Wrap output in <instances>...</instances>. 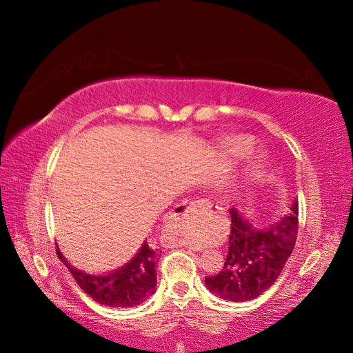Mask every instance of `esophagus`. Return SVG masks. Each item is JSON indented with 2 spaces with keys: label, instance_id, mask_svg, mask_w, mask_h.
Instances as JSON below:
<instances>
[{
  "label": "esophagus",
  "instance_id": "obj_1",
  "mask_svg": "<svg viewBox=\"0 0 353 353\" xmlns=\"http://www.w3.org/2000/svg\"><path fill=\"white\" fill-rule=\"evenodd\" d=\"M211 209V201H208L205 199H192V200H186L183 203L177 205L174 209V216H190L194 212H205Z\"/></svg>",
  "mask_w": 353,
  "mask_h": 353
}]
</instances>
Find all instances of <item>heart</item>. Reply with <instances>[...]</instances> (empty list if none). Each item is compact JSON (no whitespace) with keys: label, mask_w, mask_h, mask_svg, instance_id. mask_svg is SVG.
<instances>
[{"label":"heart","mask_w":353,"mask_h":353,"mask_svg":"<svg viewBox=\"0 0 353 353\" xmlns=\"http://www.w3.org/2000/svg\"><path fill=\"white\" fill-rule=\"evenodd\" d=\"M247 145H249V141H247L245 138H229V139L226 141L228 152H229L230 154H234V156L241 153L243 150L247 148ZM261 159H262V156L259 154V156H258V162H261ZM190 241H194V239H190ZM197 244H200V243H197Z\"/></svg>","instance_id":"1"}]
</instances>
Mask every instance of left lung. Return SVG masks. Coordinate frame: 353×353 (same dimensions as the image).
Wrapping results in <instances>:
<instances>
[{"label": "left lung", "instance_id": "1", "mask_svg": "<svg viewBox=\"0 0 353 353\" xmlns=\"http://www.w3.org/2000/svg\"><path fill=\"white\" fill-rule=\"evenodd\" d=\"M232 226L226 261L220 273L206 276L208 290L224 301H253L279 277L294 249L299 229V203L270 228H253L235 208L229 209Z\"/></svg>", "mask_w": 353, "mask_h": 353}]
</instances>
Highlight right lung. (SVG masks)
I'll return each mask as SVG.
<instances>
[{
    "label": "right lung",
    "mask_w": 353,
    "mask_h": 353,
    "mask_svg": "<svg viewBox=\"0 0 353 353\" xmlns=\"http://www.w3.org/2000/svg\"><path fill=\"white\" fill-rule=\"evenodd\" d=\"M56 253L70 270L79 287L95 302L110 308H132L147 301L156 291V267L161 252L150 247L147 241L142 244L141 250L129 264L106 276H92L80 272L63 258L59 247H56Z\"/></svg>",
    "instance_id": "1"
}]
</instances>
